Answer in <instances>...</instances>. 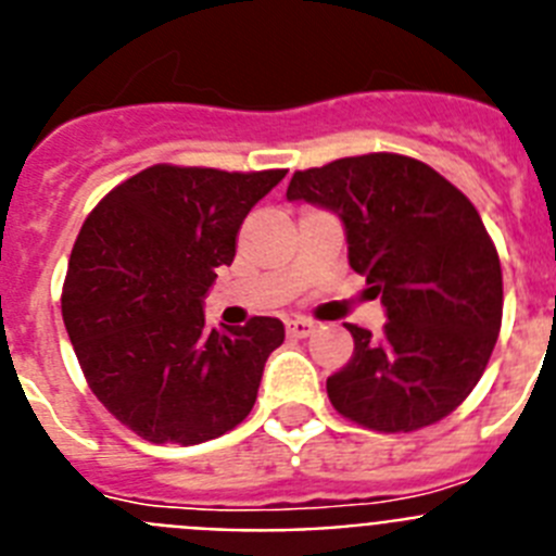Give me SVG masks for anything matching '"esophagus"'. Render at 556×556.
<instances>
[{"label": "esophagus", "mask_w": 556, "mask_h": 556, "mask_svg": "<svg viewBox=\"0 0 556 556\" xmlns=\"http://www.w3.org/2000/svg\"><path fill=\"white\" fill-rule=\"evenodd\" d=\"M314 331V323L306 320V317H292V320H287V333L289 337H308V333Z\"/></svg>", "instance_id": "obj_1"}]
</instances>
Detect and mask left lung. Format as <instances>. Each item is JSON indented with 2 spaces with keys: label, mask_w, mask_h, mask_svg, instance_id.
I'll use <instances>...</instances> for the list:
<instances>
[{
  "label": "left lung",
  "mask_w": 556,
  "mask_h": 556,
  "mask_svg": "<svg viewBox=\"0 0 556 556\" xmlns=\"http://www.w3.org/2000/svg\"><path fill=\"white\" fill-rule=\"evenodd\" d=\"M287 200L337 214L348 262L381 298L372 337L348 323L353 356L326 381L339 415L415 431L470 395L501 328V262L479 211L424 161L370 152L294 172Z\"/></svg>",
  "instance_id": "left-lung-1"
}]
</instances>
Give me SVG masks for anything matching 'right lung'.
<instances>
[{
	"label": "right lung",
	"mask_w": 556,
	"mask_h": 556,
	"mask_svg": "<svg viewBox=\"0 0 556 556\" xmlns=\"http://www.w3.org/2000/svg\"><path fill=\"white\" fill-rule=\"evenodd\" d=\"M287 169L159 164L100 200L77 236L63 323L88 387L150 443L198 445L250 415L278 317L211 328L203 301L236 236Z\"/></svg>",
	"instance_id": "1"
}]
</instances>
